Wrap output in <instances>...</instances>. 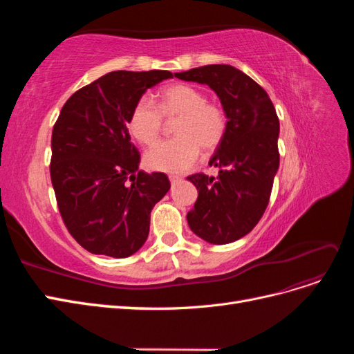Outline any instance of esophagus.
Returning <instances> with one entry per match:
<instances>
[{
  "label": "esophagus",
  "mask_w": 354,
  "mask_h": 354,
  "mask_svg": "<svg viewBox=\"0 0 354 354\" xmlns=\"http://www.w3.org/2000/svg\"><path fill=\"white\" fill-rule=\"evenodd\" d=\"M169 181H171V185H176V183H178V181H181V177L180 176H169Z\"/></svg>",
  "instance_id": "34e87169"
}]
</instances>
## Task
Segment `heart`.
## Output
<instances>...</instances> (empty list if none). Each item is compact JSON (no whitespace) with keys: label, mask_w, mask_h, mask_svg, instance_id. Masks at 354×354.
<instances>
[{"label":"heart","mask_w":354,"mask_h":354,"mask_svg":"<svg viewBox=\"0 0 354 354\" xmlns=\"http://www.w3.org/2000/svg\"><path fill=\"white\" fill-rule=\"evenodd\" d=\"M165 120H177L173 140L160 142L145 155L146 165L162 173H183L195 164L199 147L212 152L221 145L227 130L226 113L218 104L209 103L201 90L187 84L169 85L155 103L142 97L133 106L128 130L142 145H153Z\"/></svg>","instance_id":"b5f03b06"}]
</instances>
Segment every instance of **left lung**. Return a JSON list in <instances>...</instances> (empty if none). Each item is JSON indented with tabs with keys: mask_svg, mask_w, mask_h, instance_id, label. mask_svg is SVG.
<instances>
[{
	"mask_svg": "<svg viewBox=\"0 0 354 354\" xmlns=\"http://www.w3.org/2000/svg\"><path fill=\"white\" fill-rule=\"evenodd\" d=\"M176 78L205 84L214 90L227 118L224 140L209 159L218 176H189L198 189L189 227L214 245L248 234L269 203L279 168V118L259 84L230 65H208L174 73Z\"/></svg>",
	"mask_w": 354,
	"mask_h": 354,
	"instance_id": "1",
	"label": "left lung"
}]
</instances>
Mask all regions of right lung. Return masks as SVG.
<instances>
[{"label":"right lung","instance_id":"add662e5","mask_svg":"<svg viewBox=\"0 0 354 354\" xmlns=\"http://www.w3.org/2000/svg\"><path fill=\"white\" fill-rule=\"evenodd\" d=\"M169 71H115L73 93L51 136L50 176L63 223L84 250L125 259L142 248L155 203L171 185L138 169L128 118ZM132 183L130 184L129 181Z\"/></svg>","mask_w":354,"mask_h":354}]
</instances>
